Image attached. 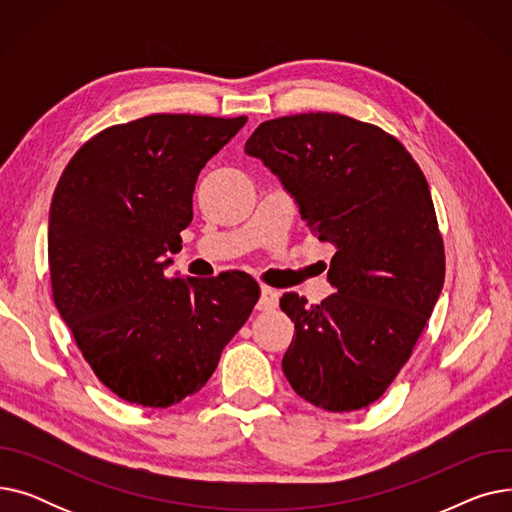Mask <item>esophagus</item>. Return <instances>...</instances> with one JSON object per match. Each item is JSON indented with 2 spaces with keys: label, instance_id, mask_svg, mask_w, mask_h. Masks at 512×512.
I'll return each mask as SVG.
<instances>
[{
  "label": "esophagus",
  "instance_id": "34e87169",
  "mask_svg": "<svg viewBox=\"0 0 512 512\" xmlns=\"http://www.w3.org/2000/svg\"><path fill=\"white\" fill-rule=\"evenodd\" d=\"M278 299H280V292L270 288V286H261V297L257 303L259 311H272L278 307Z\"/></svg>",
  "mask_w": 512,
  "mask_h": 512
}]
</instances>
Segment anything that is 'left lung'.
<instances>
[{"mask_svg":"<svg viewBox=\"0 0 512 512\" xmlns=\"http://www.w3.org/2000/svg\"><path fill=\"white\" fill-rule=\"evenodd\" d=\"M259 157L299 203L313 236L332 242L321 305L286 292L297 336L282 359L292 390L311 405L357 411L378 400L409 361L444 284V242L427 180L392 134L328 112L255 128Z\"/></svg>","mask_w":512,"mask_h":512,"instance_id":"1","label":"left lung"}]
</instances>
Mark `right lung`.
Here are the masks:
<instances>
[{
    "label": "right lung",
    "instance_id": "obj_1",
    "mask_svg": "<svg viewBox=\"0 0 512 512\" xmlns=\"http://www.w3.org/2000/svg\"><path fill=\"white\" fill-rule=\"evenodd\" d=\"M247 116L153 114L101 130L60 176L49 211L51 292L97 380L166 409L199 392L245 326L259 284L164 274L193 220L199 172Z\"/></svg>",
    "mask_w": 512,
    "mask_h": 512
}]
</instances>
